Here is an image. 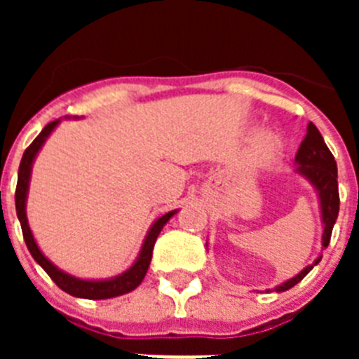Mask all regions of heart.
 <instances>
[{
	"mask_svg": "<svg viewBox=\"0 0 359 359\" xmlns=\"http://www.w3.org/2000/svg\"><path fill=\"white\" fill-rule=\"evenodd\" d=\"M282 147H284V144H282L278 133L262 131L253 142V156L261 163H268V161H273L275 158L280 156Z\"/></svg>",
	"mask_w": 359,
	"mask_h": 359,
	"instance_id": "heart-1",
	"label": "heart"
}]
</instances>
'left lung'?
<instances>
[{"mask_svg": "<svg viewBox=\"0 0 359 359\" xmlns=\"http://www.w3.org/2000/svg\"><path fill=\"white\" fill-rule=\"evenodd\" d=\"M294 174L302 176L307 183H309L316 192L320 205V217H322L323 231H322V248H327L329 241H331L332 226H334L336 219H338V212H340V194H338V167H336L334 156L331 154L329 147L323 142L322 135L316 129L315 123L307 126L306 138L300 144V149L294 158ZM322 261V255H318L315 261L307 264L306 268L297 273L294 277L287 278L282 284L275 286L273 290L266 291H282L291 290L297 286L298 282L302 280L311 269L315 268L318 262Z\"/></svg>", "mask_w": 359, "mask_h": 359, "instance_id": "left-lung-1", "label": "left lung"}]
</instances>
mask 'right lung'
<instances>
[{
    "label": "right lung",
    "mask_w": 359,
    "mask_h": 359,
    "mask_svg": "<svg viewBox=\"0 0 359 359\" xmlns=\"http://www.w3.org/2000/svg\"><path fill=\"white\" fill-rule=\"evenodd\" d=\"M68 118V116H66ZM61 120L57 118L55 122H50L43 131L39 133L36 140L32 142L30 147L25 151L23 158H21V163H19V172H18V187H15V212H18V219L21 223V230H23L25 243H27V248L30 252V255L34 257V261L41 266V268L50 275L57 286L61 287L62 291H66L72 297L77 298H88V300H106V298H115L120 294H126L129 291L136 290L140 286L142 280H144L145 273H147L149 264H151L152 259V250H154V243H156L160 231L163 230V226L170 221L174 214H177V210H170L167 214L160 215L158 219H154V223L151 224V228L147 230V236H145L144 243H142V248L138 257L135 259L131 266H129L126 271H122L120 275L109 278H81L75 277V275L66 273L65 269H61L59 266L53 264L48 257L41 252L39 244H37L36 237L32 233L30 224H28L27 217V199H28V189H30V177H32V167H34V161H36L37 154L43 149L44 142L48 140L50 135L55 131V128L61 123Z\"/></svg>",
    "instance_id": "obj_1"
}]
</instances>
